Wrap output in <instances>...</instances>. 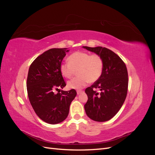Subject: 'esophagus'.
I'll use <instances>...</instances> for the list:
<instances>
[{"instance_id":"34e87169","label":"esophagus","mask_w":155,"mask_h":155,"mask_svg":"<svg viewBox=\"0 0 155 155\" xmlns=\"http://www.w3.org/2000/svg\"><path fill=\"white\" fill-rule=\"evenodd\" d=\"M82 92H83V91H81V90H78L77 91V94H81Z\"/></svg>"}]
</instances>
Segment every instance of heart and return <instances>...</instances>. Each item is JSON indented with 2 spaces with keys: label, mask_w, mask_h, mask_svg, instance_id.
Returning <instances> with one entry per match:
<instances>
[{
  "label": "heart",
  "mask_w": 155,
  "mask_h": 155,
  "mask_svg": "<svg viewBox=\"0 0 155 155\" xmlns=\"http://www.w3.org/2000/svg\"><path fill=\"white\" fill-rule=\"evenodd\" d=\"M67 63L60 66V72L67 78H71L76 71L78 76L67 83L70 88L80 89L87 83H94L100 78L104 69V59L99 54H91L85 51H76L69 55Z\"/></svg>",
  "instance_id": "heart-1"
}]
</instances>
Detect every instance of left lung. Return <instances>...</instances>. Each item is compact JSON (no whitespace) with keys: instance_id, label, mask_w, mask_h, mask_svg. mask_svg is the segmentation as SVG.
Returning <instances> with one entry per match:
<instances>
[{"instance_id":"1","label":"left lung","mask_w":155,"mask_h":155,"mask_svg":"<svg viewBox=\"0 0 155 155\" xmlns=\"http://www.w3.org/2000/svg\"><path fill=\"white\" fill-rule=\"evenodd\" d=\"M87 50L100 55L104 59V69L100 78L85 89L88 96L85 105L87 115L94 121H106L117 114L127 94L128 72L124 61L114 51L101 46ZM96 88L101 92H97Z\"/></svg>"}]
</instances>
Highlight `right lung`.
Listing matches in <instances>:
<instances>
[{"instance_id":"1","label":"right lung","mask_w":155,"mask_h":155,"mask_svg":"<svg viewBox=\"0 0 155 155\" xmlns=\"http://www.w3.org/2000/svg\"><path fill=\"white\" fill-rule=\"evenodd\" d=\"M68 51L67 48L45 51L32 62L28 74L26 87L30 104L39 118L50 124L67 118L70 104L77 94L74 89L54 93L66 86L60 66Z\"/></svg>"}]
</instances>
